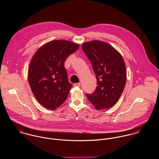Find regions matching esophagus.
<instances>
[{
	"label": "esophagus",
	"instance_id": "obj_1",
	"mask_svg": "<svg viewBox=\"0 0 159 159\" xmlns=\"http://www.w3.org/2000/svg\"><path fill=\"white\" fill-rule=\"evenodd\" d=\"M73 86H74L75 87H80V86H81V84H80V83H75V84H73Z\"/></svg>",
	"mask_w": 159,
	"mask_h": 159
}]
</instances>
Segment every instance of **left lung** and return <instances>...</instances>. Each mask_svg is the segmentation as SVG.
<instances>
[{
    "instance_id": "1",
    "label": "left lung",
    "mask_w": 159,
    "mask_h": 159,
    "mask_svg": "<svg viewBox=\"0 0 159 159\" xmlns=\"http://www.w3.org/2000/svg\"><path fill=\"white\" fill-rule=\"evenodd\" d=\"M82 48L91 61L98 85L86 97L96 109L110 108L118 101L125 86L124 61L113 46L102 41L84 43Z\"/></svg>"
}]
</instances>
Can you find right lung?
I'll return each instance as SVG.
<instances>
[{"label": "right lung", "mask_w": 159, "mask_h": 159, "mask_svg": "<svg viewBox=\"0 0 159 159\" xmlns=\"http://www.w3.org/2000/svg\"><path fill=\"white\" fill-rule=\"evenodd\" d=\"M80 46L67 40H54L40 48L33 56L28 80L37 101L46 108L56 110L67 98L71 88L64 63Z\"/></svg>", "instance_id": "obj_1"}]
</instances>
